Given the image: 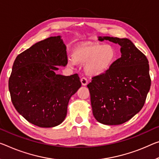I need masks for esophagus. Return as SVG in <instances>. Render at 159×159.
Returning a JSON list of instances; mask_svg holds the SVG:
<instances>
[{"mask_svg":"<svg viewBox=\"0 0 159 159\" xmlns=\"http://www.w3.org/2000/svg\"><path fill=\"white\" fill-rule=\"evenodd\" d=\"M80 81H81V83H82V84L83 85V86H86V85L87 84V83H88L87 80L85 77L81 78V80H80Z\"/></svg>","mask_w":159,"mask_h":159,"instance_id":"1","label":"esophagus"}]
</instances>
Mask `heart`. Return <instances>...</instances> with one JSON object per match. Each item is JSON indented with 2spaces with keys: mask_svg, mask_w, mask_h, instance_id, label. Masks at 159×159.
<instances>
[{
  "mask_svg": "<svg viewBox=\"0 0 159 159\" xmlns=\"http://www.w3.org/2000/svg\"><path fill=\"white\" fill-rule=\"evenodd\" d=\"M117 58L115 48L111 45L100 43L82 44L72 51V58L68 59V64L76 62L85 64V70L89 75L99 76L111 69Z\"/></svg>",
  "mask_w": 159,
  "mask_h": 159,
  "instance_id": "obj_1",
  "label": "heart"
}]
</instances>
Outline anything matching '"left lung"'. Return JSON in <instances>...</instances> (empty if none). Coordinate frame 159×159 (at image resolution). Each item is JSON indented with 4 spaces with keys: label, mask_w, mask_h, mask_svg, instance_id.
Here are the masks:
<instances>
[{
    "label": "left lung",
    "mask_w": 159,
    "mask_h": 159,
    "mask_svg": "<svg viewBox=\"0 0 159 159\" xmlns=\"http://www.w3.org/2000/svg\"><path fill=\"white\" fill-rule=\"evenodd\" d=\"M121 46V57L106 73L87 84L92 113L105 125H119L139 113L151 87L149 65L146 56L127 38L99 36Z\"/></svg>",
    "instance_id": "8db88e82"
}]
</instances>
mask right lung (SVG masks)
<instances>
[{"instance_id":"1","label":"right lung","mask_w":159,"mask_h":159,"mask_svg":"<svg viewBox=\"0 0 159 159\" xmlns=\"http://www.w3.org/2000/svg\"><path fill=\"white\" fill-rule=\"evenodd\" d=\"M67 64L66 46L60 35L40 41L17 56L8 87L15 108L27 121L40 127L65 120L70 99L81 87L77 74H56Z\"/></svg>"}]
</instances>
